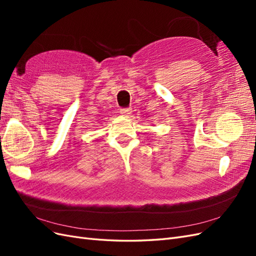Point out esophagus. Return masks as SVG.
Wrapping results in <instances>:
<instances>
[{"mask_svg":"<svg viewBox=\"0 0 256 256\" xmlns=\"http://www.w3.org/2000/svg\"><path fill=\"white\" fill-rule=\"evenodd\" d=\"M131 112H132V110H131L130 108H126V109L120 110V114L124 115V116H129L131 114Z\"/></svg>","mask_w":256,"mask_h":256,"instance_id":"esophagus-1","label":"esophagus"}]
</instances>
